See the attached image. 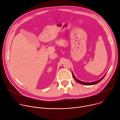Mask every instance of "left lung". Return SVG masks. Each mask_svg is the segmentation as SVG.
<instances>
[{"instance_id":"left-lung-1","label":"left lung","mask_w":120,"mask_h":120,"mask_svg":"<svg viewBox=\"0 0 120 120\" xmlns=\"http://www.w3.org/2000/svg\"><path fill=\"white\" fill-rule=\"evenodd\" d=\"M72 74H73V77H74V79L75 80V81H76L78 82H79V83H80V84H83V85H94V84H96V83H98V82H99L101 81L102 80V79H103L104 77H105V75H106V74L102 77L101 78L100 80H98V81H95V82H82V81H80V80H78L75 77V75H74V73H73V72H72Z\"/></svg>"}]
</instances>
